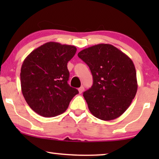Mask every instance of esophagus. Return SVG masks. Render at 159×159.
Here are the masks:
<instances>
[{
    "label": "esophagus",
    "instance_id": "34e87169",
    "mask_svg": "<svg viewBox=\"0 0 159 159\" xmlns=\"http://www.w3.org/2000/svg\"><path fill=\"white\" fill-rule=\"evenodd\" d=\"M84 90V88L83 86H81L79 89H78V90H79V93H80V94H81V93L83 92Z\"/></svg>",
    "mask_w": 159,
    "mask_h": 159
}]
</instances>
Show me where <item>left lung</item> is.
Instances as JSON below:
<instances>
[{"instance_id": "8db88e82", "label": "left lung", "mask_w": 159, "mask_h": 159, "mask_svg": "<svg viewBox=\"0 0 159 159\" xmlns=\"http://www.w3.org/2000/svg\"><path fill=\"white\" fill-rule=\"evenodd\" d=\"M78 56L93 75L92 87L83 93L91 114L104 121L118 118L129 108L138 90L131 58L110 44L89 47Z\"/></svg>"}]
</instances>
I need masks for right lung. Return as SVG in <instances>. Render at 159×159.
<instances>
[{
    "mask_svg": "<svg viewBox=\"0 0 159 159\" xmlns=\"http://www.w3.org/2000/svg\"><path fill=\"white\" fill-rule=\"evenodd\" d=\"M74 45L49 42L34 49L21 65V92L34 112L44 117L61 114L78 94L68 84L67 63L75 55Z\"/></svg>",
    "mask_w": 159,
    "mask_h": 159,
    "instance_id": "right-lung-1",
    "label": "right lung"
}]
</instances>
